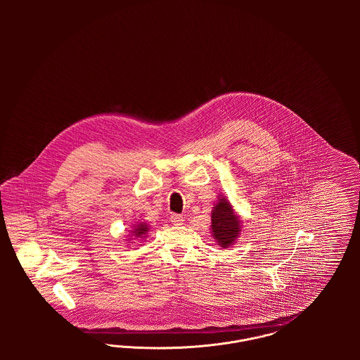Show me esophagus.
I'll list each match as a JSON object with an SVG mask.
<instances>
[{
    "label": "esophagus",
    "mask_w": 360,
    "mask_h": 360,
    "mask_svg": "<svg viewBox=\"0 0 360 360\" xmlns=\"http://www.w3.org/2000/svg\"><path fill=\"white\" fill-rule=\"evenodd\" d=\"M170 221H172L174 225H182L184 224V217L181 216V214H172L170 216Z\"/></svg>",
    "instance_id": "34e87169"
}]
</instances>
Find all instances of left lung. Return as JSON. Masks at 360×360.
Wrapping results in <instances>:
<instances>
[{"mask_svg": "<svg viewBox=\"0 0 360 360\" xmlns=\"http://www.w3.org/2000/svg\"><path fill=\"white\" fill-rule=\"evenodd\" d=\"M212 233L223 248H228L239 238L241 221L229 201L219 195L212 210Z\"/></svg>", "mask_w": 360, "mask_h": 360, "instance_id": "8db88e82", "label": "left lung"}]
</instances>
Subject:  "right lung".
I'll list each match as a JSON object with an SVG mask.
<instances>
[{"label": "right lung", "instance_id": "obj_1", "mask_svg": "<svg viewBox=\"0 0 360 360\" xmlns=\"http://www.w3.org/2000/svg\"><path fill=\"white\" fill-rule=\"evenodd\" d=\"M148 225L144 223H139L137 225H135V228H134V231H132V233L135 235V238H146L144 235L148 232Z\"/></svg>", "mask_w": 360, "mask_h": 360}]
</instances>
